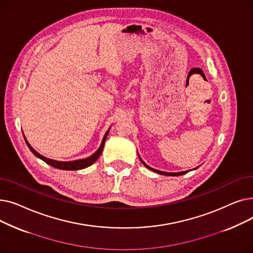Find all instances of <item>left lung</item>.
<instances>
[{
  "mask_svg": "<svg viewBox=\"0 0 253 253\" xmlns=\"http://www.w3.org/2000/svg\"><path fill=\"white\" fill-rule=\"evenodd\" d=\"M140 159V158H139ZM140 161H141V163L147 167L148 169H150V170H152V171H154V172H157V173H159V174H163V175H169V176H178V175H182V174H185V173H188L189 171H181V172H175V173H171V172H164V171H160V170H157V169H154V168H151L150 166H148L147 164H145L141 159H140Z\"/></svg>",
  "mask_w": 253,
  "mask_h": 253,
  "instance_id": "obj_1",
  "label": "left lung"
}]
</instances>
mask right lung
Segmentation results:
<instances>
[{"label":"right lung","instance_id":"right-lung-1","mask_svg":"<svg viewBox=\"0 0 253 253\" xmlns=\"http://www.w3.org/2000/svg\"><path fill=\"white\" fill-rule=\"evenodd\" d=\"M109 131H110V130H108V132H106V133L104 134L103 139H102V142H101L100 147H99V149L97 150L96 153H94V154H93L92 156H90V157L87 158V159H82V160H76V161H71V162H60V161L51 160V159H48V158L42 156L41 154H39L37 151H35V149H33V148L31 147V144L29 143L28 140L25 139V137H24V139H25V141H26V144H28V147L30 148V150L33 152V154H34L36 157L41 159V160H43L44 162H46L47 164H49L50 166L54 167V168H57V169H61V170H80V169H84V168H86V167L92 165V164L94 163V162L97 160V159L99 158V156H100L101 153H102L103 145H104L106 136H108V134H109Z\"/></svg>","mask_w":253,"mask_h":253}]
</instances>
